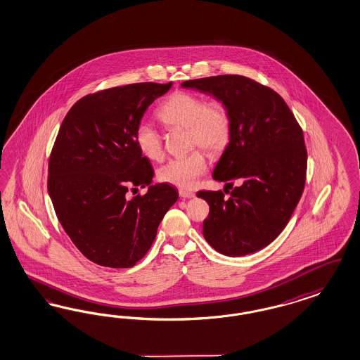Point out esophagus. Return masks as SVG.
I'll list each match as a JSON object with an SVG mask.
<instances>
[{
    "label": "esophagus",
    "instance_id": "1",
    "mask_svg": "<svg viewBox=\"0 0 360 360\" xmlns=\"http://www.w3.org/2000/svg\"><path fill=\"white\" fill-rule=\"evenodd\" d=\"M179 197L181 198H194L195 194L193 191L185 190V188H179Z\"/></svg>",
    "mask_w": 360,
    "mask_h": 360
}]
</instances>
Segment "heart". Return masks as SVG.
<instances>
[{"label": "heart", "instance_id": "obj_1", "mask_svg": "<svg viewBox=\"0 0 360 360\" xmlns=\"http://www.w3.org/2000/svg\"><path fill=\"white\" fill-rule=\"evenodd\" d=\"M158 117L169 129L186 127L190 146H202L209 153L224 150L231 134V118L224 102L218 99L205 101L198 94L188 91L172 94L160 108ZM134 138L136 148L146 158L155 162L163 160V139L153 124L141 121L136 124ZM206 170V155L197 149L166 162L158 170V178L174 186L190 188Z\"/></svg>", "mask_w": 360, "mask_h": 360}]
</instances>
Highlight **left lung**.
<instances>
[{
	"label": "left lung",
	"mask_w": 360,
	"mask_h": 360,
	"mask_svg": "<svg viewBox=\"0 0 360 360\" xmlns=\"http://www.w3.org/2000/svg\"><path fill=\"white\" fill-rule=\"evenodd\" d=\"M181 86L224 102L231 118L230 141L212 178L238 186L227 199L221 190L198 191L210 206L203 236L227 257L259 251L283 231L302 197L307 172L303 131L285 99L248 77L215 75Z\"/></svg>",
	"instance_id": "obj_1"
}]
</instances>
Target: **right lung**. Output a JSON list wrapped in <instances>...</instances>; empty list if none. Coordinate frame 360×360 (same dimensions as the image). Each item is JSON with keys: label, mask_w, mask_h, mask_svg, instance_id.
Masks as SVG:
<instances>
[{"label": "right lung", "mask_w": 360, "mask_h": 360, "mask_svg": "<svg viewBox=\"0 0 360 360\" xmlns=\"http://www.w3.org/2000/svg\"><path fill=\"white\" fill-rule=\"evenodd\" d=\"M173 82L112 87L78 99L63 118L49 160L48 191L63 230L89 261L133 267L151 248L178 199L150 185L153 166L136 145V124ZM148 186L133 199L128 190Z\"/></svg>", "instance_id": "1"}]
</instances>
